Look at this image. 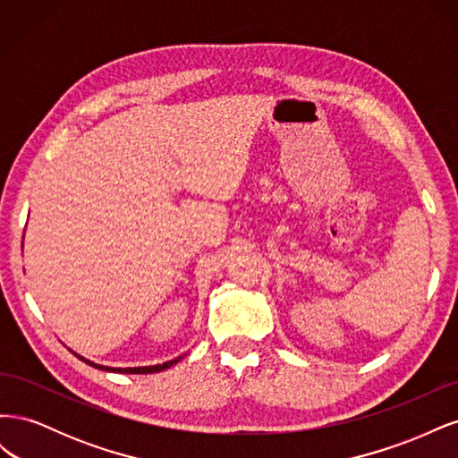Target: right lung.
Returning <instances> with one entry per match:
<instances>
[{
	"mask_svg": "<svg viewBox=\"0 0 458 458\" xmlns=\"http://www.w3.org/2000/svg\"><path fill=\"white\" fill-rule=\"evenodd\" d=\"M78 359H81V361H86L88 365H91V367H95V369H101V370H108V372H123V374H150V372H160V370H164V369H170L174 363H177L179 359L182 357H177V359H174V361H165V363H162V365H152V367H128V369H114V367H105V365H97V363H93V361H88L86 357H81V355H78V353H74Z\"/></svg>",
	"mask_w": 458,
	"mask_h": 458,
	"instance_id": "right-lung-1",
	"label": "right lung"
}]
</instances>
